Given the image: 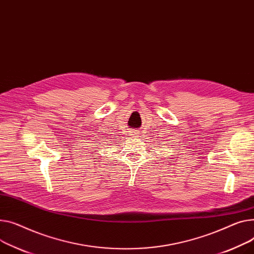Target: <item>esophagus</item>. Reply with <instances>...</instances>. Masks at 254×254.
<instances>
[{
  "label": "esophagus",
  "mask_w": 254,
  "mask_h": 254,
  "mask_svg": "<svg viewBox=\"0 0 254 254\" xmlns=\"http://www.w3.org/2000/svg\"><path fill=\"white\" fill-rule=\"evenodd\" d=\"M131 134H133V133H131Z\"/></svg>",
  "instance_id": "34e87169"
}]
</instances>
